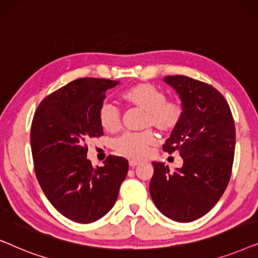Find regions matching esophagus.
I'll return each instance as SVG.
<instances>
[{"label":"esophagus","instance_id":"34e87169","mask_svg":"<svg viewBox=\"0 0 258 258\" xmlns=\"http://www.w3.org/2000/svg\"><path fill=\"white\" fill-rule=\"evenodd\" d=\"M140 164V161H135V160H130L129 161V165L132 168H135V167H137V165Z\"/></svg>","mask_w":258,"mask_h":258}]
</instances>
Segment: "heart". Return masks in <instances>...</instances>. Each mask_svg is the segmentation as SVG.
<instances>
[{
  "label": "heart",
  "mask_w": 258,
  "mask_h": 258,
  "mask_svg": "<svg viewBox=\"0 0 258 258\" xmlns=\"http://www.w3.org/2000/svg\"><path fill=\"white\" fill-rule=\"evenodd\" d=\"M125 103L146 111L143 128L153 126L162 134H169L179 124L183 117V107L179 102L167 101L164 93L148 83L136 84L121 94ZM98 122L104 132L116 134L121 129V115L110 102H103L98 109ZM155 135L149 130L130 133L119 137L114 144L119 155L133 160H142L155 143Z\"/></svg>",
  "instance_id": "b5f03b06"
}]
</instances>
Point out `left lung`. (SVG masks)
I'll return each mask as SVG.
<instances>
[{
	"instance_id": "left-lung-1",
	"label": "left lung",
	"mask_w": 258,
	"mask_h": 258,
	"mask_svg": "<svg viewBox=\"0 0 258 258\" xmlns=\"http://www.w3.org/2000/svg\"><path fill=\"white\" fill-rule=\"evenodd\" d=\"M183 107V117L163 144L177 150L183 165L170 171L153 162L150 195L155 206L172 221L186 223L206 215L218 202L231 176L235 123L228 102L209 84L188 76H165Z\"/></svg>"
}]
</instances>
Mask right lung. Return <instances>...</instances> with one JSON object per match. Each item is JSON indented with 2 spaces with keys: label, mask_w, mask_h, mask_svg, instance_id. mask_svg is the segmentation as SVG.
Masks as SVG:
<instances>
[{
  "label": "right lung",
  "mask_w": 258,
  "mask_h": 258,
  "mask_svg": "<svg viewBox=\"0 0 258 258\" xmlns=\"http://www.w3.org/2000/svg\"><path fill=\"white\" fill-rule=\"evenodd\" d=\"M118 81L86 77L41 102L30 130L35 174L56 210L77 223H91L114 207L128 174V161L107 157L103 167L87 158L86 141L103 135L98 109Z\"/></svg>",
  "instance_id": "1"
}]
</instances>
